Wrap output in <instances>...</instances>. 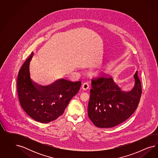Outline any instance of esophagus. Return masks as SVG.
<instances>
[{
	"label": "esophagus",
	"mask_w": 158,
	"mask_h": 158,
	"mask_svg": "<svg viewBox=\"0 0 158 158\" xmlns=\"http://www.w3.org/2000/svg\"><path fill=\"white\" fill-rule=\"evenodd\" d=\"M81 87H82V89L83 90H87L89 89V84L87 83H85L84 84H83Z\"/></svg>",
	"instance_id": "obj_1"
}]
</instances>
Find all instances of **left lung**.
I'll use <instances>...</instances> for the list:
<instances>
[{
	"label": "left lung",
	"mask_w": 158,
	"mask_h": 158,
	"mask_svg": "<svg viewBox=\"0 0 158 158\" xmlns=\"http://www.w3.org/2000/svg\"><path fill=\"white\" fill-rule=\"evenodd\" d=\"M134 77L135 85L129 92L121 91L112 77H98L91 79L88 116L96 126L113 127L134 113L142 94L137 71Z\"/></svg>",
	"instance_id": "left-lung-1"
}]
</instances>
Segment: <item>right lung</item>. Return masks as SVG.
Wrapping results in <instances>:
<instances>
[{
  "instance_id": "1",
  "label": "right lung",
  "mask_w": 158,
  "mask_h": 158,
  "mask_svg": "<svg viewBox=\"0 0 158 158\" xmlns=\"http://www.w3.org/2000/svg\"><path fill=\"white\" fill-rule=\"evenodd\" d=\"M32 54L24 62L17 77V93L19 103L28 115L40 123H48L62 115L72 97L76 95L81 81L61 79L43 86L32 81L29 62Z\"/></svg>"
}]
</instances>
